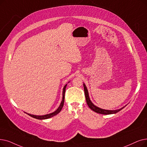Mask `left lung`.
Masks as SVG:
<instances>
[{"mask_svg":"<svg viewBox=\"0 0 147 147\" xmlns=\"http://www.w3.org/2000/svg\"><path fill=\"white\" fill-rule=\"evenodd\" d=\"M84 92H85V98H86V103L88 106H89V107L90 108V109L95 112L96 113H100V114H103V115H110V114H113V113H116L117 112H118L119 111H120L121 110H122L123 108H124L127 105H125V106L121 107V109H117V110H105V109H101V108L95 106L92 103V101H91L90 98H89V94H88V89L87 88L85 85V84H84Z\"/></svg>","mask_w":147,"mask_h":147,"instance_id":"obj_1","label":"left lung"}]
</instances>
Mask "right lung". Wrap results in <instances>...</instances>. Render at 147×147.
I'll return each mask as SVG.
<instances>
[{"label": "right lung", "instance_id": "add662e5", "mask_svg": "<svg viewBox=\"0 0 147 147\" xmlns=\"http://www.w3.org/2000/svg\"><path fill=\"white\" fill-rule=\"evenodd\" d=\"M67 85L66 84L64 87H63V91H62V100L61 101V105L60 106H59V107L57 109L55 112L51 113H49V114H47V115H41V116H39V115H32V114H29V113H26L28 115H29L32 118H36V119H48V118H52L54 116H55L56 115H57L58 113H59L62 110V107L63 106V103H64V98H65V88H66V86H67ZM26 113V112H25Z\"/></svg>", "mask_w": 147, "mask_h": 147}]
</instances>
